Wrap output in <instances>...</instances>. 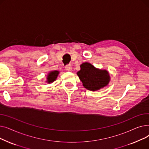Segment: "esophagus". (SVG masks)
<instances>
[{
  "label": "esophagus",
  "instance_id": "obj_1",
  "mask_svg": "<svg viewBox=\"0 0 149 149\" xmlns=\"http://www.w3.org/2000/svg\"><path fill=\"white\" fill-rule=\"evenodd\" d=\"M65 69L67 70H68V71H70V70H71V69H72V66H71V65H67L65 66Z\"/></svg>",
  "mask_w": 149,
  "mask_h": 149
}]
</instances>
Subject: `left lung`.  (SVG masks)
Here are the masks:
<instances>
[{
    "label": "left lung",
    "instance_id": "8db88e82",
    "mask_svg": "<svg viewBox=\"0 0 149 149\" xmlns=\"http://www.w3.org/2000/svg\"><path fill=\"white\" fill-rule=\"evenodd\" d=\"M80 68L77 75L85 88L95 91L108 84L110 76L107 70L97 69L89 63H83Z\"/></svg>",
    "mask_w": 149,
    "mask_h": 149
}]
</instances>
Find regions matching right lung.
Listing matches in <instances>:
<instances>
[{"instance_id":"add662e5","label":"right lung","mask_w":149,"mask_h":149,"mask_svg":"<svg viewBox=\"0 0 149 149\" xmlns=\"http://www.w3.org/2000/svg\"><path fill=\"white\" fill-rule=\"evenodd\" d=\"M58 74L59 72L57 71V70H54V71L51 72L48 77H47V82L50 83L56 80Z\"/></svg>"}]
</instances>
